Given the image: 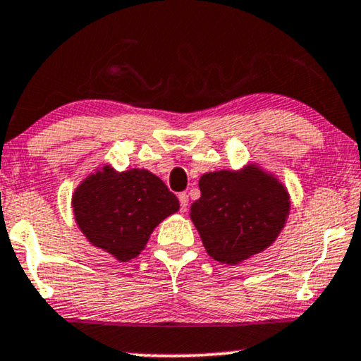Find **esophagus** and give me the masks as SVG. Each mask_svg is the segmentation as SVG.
Masks as SVG:
<instances>
[{
  "instance_id": "obj_1",
  "label": "esophagus",
  "mask_w": 361,
  "mask_h": 361,
  "mask_svg": "<svg viewBox=\"0 0 361 361\" xmlns=\"http://www.w3.org/2000/svg\"><path fill=\"white\" fill-rule=\"evenodd\" d=\"M178 200H180L181 212H186V208H188V195H186L185 192L183 193H178Z\"/></svg>"
}]
</instances>
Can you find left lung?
<instances>
[{"label": "left lung", "instance_id": "8db88e82", "mask_svg": "<svg viewBox=\"0 0 361 361\" xmlns=\"http://www.w3.org/2000/svg\"><path fill=\"white\" fill-rule=\"evenodd\" d=\"M200 197L190 207L207 254L237 266L269 249L288 224L290 197L274 173L259 163L200 176Z\"/></svg>", "mask_w": 361, "mask_h": 361}]
</instances>
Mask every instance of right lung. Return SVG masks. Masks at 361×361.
I'll return each instance as SVG.
<instances>
[{"mask_svg": "<svg viewBox=\"0 0 361 361\" xmlns=\"http://www.w3.org/2000/svg\"><path fill=\"white\" fill-rule=\"evenodd\" d=\"M178 210L180 202L161 178L141 168L117 171L102 164L72 193L77 227L119 262L137 257L153 230Z\"/></svg>", "mask_w": 361, "mask_h": 361, "instance_id": "add662e5", "label": "right lung"}]
</instances>
